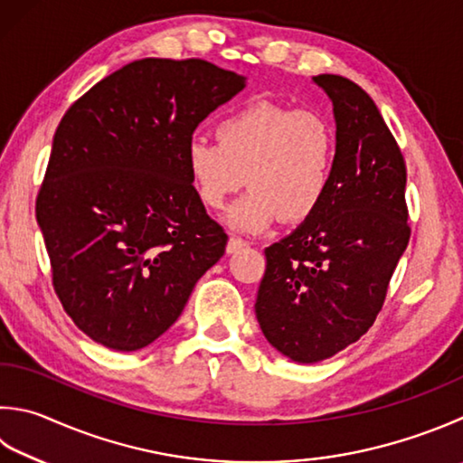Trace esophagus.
I'll use <instances>...</instances> for the list:
<instances>
[{
	"mask_svg": "<svg viewBox=\"0 0 463 463\" xmlns=\"http://www.w3.org/2000/svg\"><path fill=\"white\" fill-rule=\"evenodd\" d=\"M248 246V241L246 240H241V238H238V235H232L230 238V241H228V254H235V251H240L241 248H246Z\"/></svg>",
	"mask_w": 463,
	"mask_h": 463,
	"instance_id": "esophagus-1",
	"label": "esophagus"
}]
</instances>
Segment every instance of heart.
<instances>
[{
	"instance_id": "heart-1",
	"label": "heart",
	"mask_w": 463,
	"mask_h": 463,
	"mask_svg": "<svg viewBox=\"0 0 463 463\" xmlns=\"http://www.w3.org/2000/svg\"><path fill=\"white\" fill-rule=\"evenodd\" d=\"M215 135L217 143L191 138L185 163L209 212H222L246 175L248 195L228 215L233 228L261 232L278 215L286 223H300L325 202L335 173L336 133L318 112L261 99L225 115Z\"/></svg>"
}]
</instances>
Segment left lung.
I'll return each mask as SVG.
<instances>
[{
	"label": "left lung",
	"mask_w": 463,
	"mask_h": 463,
	"mask_svg": "<svg viewBox=\"0 0 463 463\" xmlns=\"http://www.w3.org/2000/svg\"><path fill=\"white\" fill-rule=\"evenodd\" d=\"M312 80L333 100V183L317 213L264 250L256 298L268 343L307 364L343 351L373 326L411 235L405 161L377 104L348 78Z\"/></svg>",
	"instance_id": "1"
}]
</instances>
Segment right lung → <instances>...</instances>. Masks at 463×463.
Segmentation results:
<instances>
[{"label":"right lung","mask_w":463,"mask_h":463,"mask_svg":"<svg viewBox=\"0 0 463 463\" xmlns=\"http://www.w3.org/2000/svg\"><path fill=\"white\" fill-rule=\"evenodd\" d=\"M246 78L199 58H143L80 96L56 128L36 220L74 325L133 353L175 322L228 235L191 183L185 149Z\"/></svg>","instance_id":"add662e5"}]
</instances>
